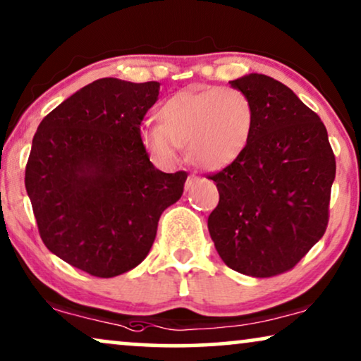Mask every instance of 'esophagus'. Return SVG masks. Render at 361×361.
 Returning <instances> with one entry per match:
<instances>
[{"label": "esophagus", "mask_w": 361, "mask_h": 361, "mask_svg": "<svg viewBox=\"0 0 361 361\" xmlns=\"http://www.w3.org/2000/svg\"><path fill=\"white\" fill-rule=\"evenodd\" d=\"M197 180H200V178H197V176H195V175H190V176H188V178H186V183H185V190H186V191H188V190H191V188L195 186L196 183H197Z\"/></svg>", "instance_id": "1"}]
</instances>
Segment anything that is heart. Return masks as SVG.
<instances>
[{
  "mask_svg": "<svg viewBox=\"0 0 361 361\" xmlns=\"http://www.w3.org/2000/svg\"><path fill=\"white\" fill-rule=\"evenodd\" d=\"M157 128H142L147 152L165 165L176 160V147L202 170H221L247 149L255 126L252 99L235 88H192L166 99L155 113Z\"/></svg>",
  "mask_w": 361,
  "mask_h": 361,
  "instance_id": "b5f03b06",
  "label": "heart"
}]
</instances>
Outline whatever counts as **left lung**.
<instances>
[{
    "label": "left lung",
    "instance_id": "8db88e82",
    "mask_svg": "<svg viewBox=\"0 0 361 361\" xmlns=\"http://www.w3.org/2000/svg\"><path fill=\"white\" fill-rule=\"evenodd\" d=\"M231 85L252 99L255 126L243 154L207 176L219 191L207 227L227 267L270 278L326 232L335 155L326 126L286 85L258 73Z\"/></svg>",
    "mask_w": 361,
    "mask_h": 361
}]
</instances>
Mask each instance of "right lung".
Returning a JSON list of instances; mask_svg holds the SVG:
<instances>
[{
	"mask_svg": "<svg viewBox=\"0 0 361 361\" xmlns=\"http://www.w3.org/2000/svg\"><path fill=\"white\" fill-rule=\"evenodd\" d=\"M159 88L96 80L50 111L32 139L24 181L40 238L91 276L139 265L161 212L183 195L186 171L157 170L140 140Z\"/></svg>",
	"mask_w": 361,
	"mask_h": 361,
	"instance_id": "add662e5",
	"label": "right lung"
}]
</instances>
